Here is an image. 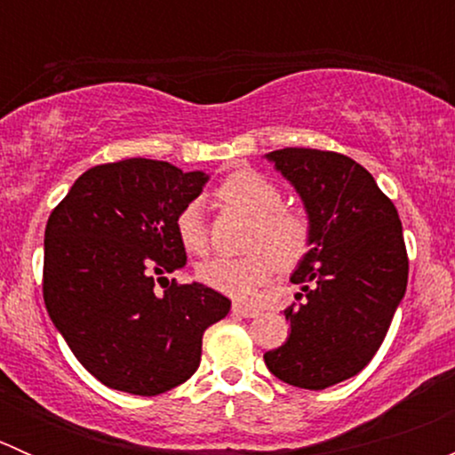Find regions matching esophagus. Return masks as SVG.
<instances>
[{
	"label": "esophagus",
	"instance_id": "esophagus-1",
	"mask_svg": "<svg viewBox=\"0 0 455 455\" xmlns=\"http://www.w3.org/2000/svg\"><path fill=\"white\" fill-rule=\"evenodd\" d=\"M231 310H233V315H240V316H244V319H253V316L259 315V310H257L255 306L242 304V301H235Z\"/></svg>",
	"mask_w": 455,
	"mask_h": 455
}]
</instances>
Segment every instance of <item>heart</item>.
Returning <instances> with one entry per match:
<instances>
[{
	"mask_svg": "<svg viewBox=\"0 0 455 455\" xmlns=\"http://www.w3.org/2000/svg\"><path fill=\"white\" fill-rule=\"evenodd\" d=\"M215 196L224 204L253 218V228L246 242L251 255L202 261L198 277L206 286L235 299H251L273 279L275 266L282 270L295 268L313 249V220L304 211L282 206V189L259 172L240 169L231 173L224 178ZM176 235L187 253L204 255L209 251V233L198 200L187 202L178 211Z\"/></svg>",
	"mask_w": 455,
	"mask_h": 455,
	"instance_id": "heart-1",
	"label": "heart"
}]
</instances>
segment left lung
I'll use <instances>...</instances> for the list:
<instances>
[{"instance_id":"left-lung-1","label":"left lung","mask_w":455,"mask_h":455,"mask_svg":"<svg viewBox=\"0 0 455 455\" xmlns=\"http://www.w3.org/2000/svg\"><path fill=\"white\" fill-rule=\"evenodd\" d=\"M313 220V249L291 282V334L264 355L279 380L325 389L356 376L383 343L407 288L403 227L365 167L337 151L286 147L266 154Z\"/></svg>"}]
</instances>
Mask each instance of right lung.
<instances>
[{"label": "right lung", "instance_id": "right-lung-1", "mask_svg": "<svg viewBox=\"0 0 455 455\" xmlns=\"http://www.w3.org/2000/svg\"><path fill=\"white\" fill-rule=\"evenodd\" d=\"M206 180L163 160L96 164L50 213L45 308L79 363L108 387L156 396L185 383L200 365L204 330L231 310L204 283L164 277L187 264L176 215Z\"/></svg>", "mask_w": 455, "mask_h": 455}]
</instances>
